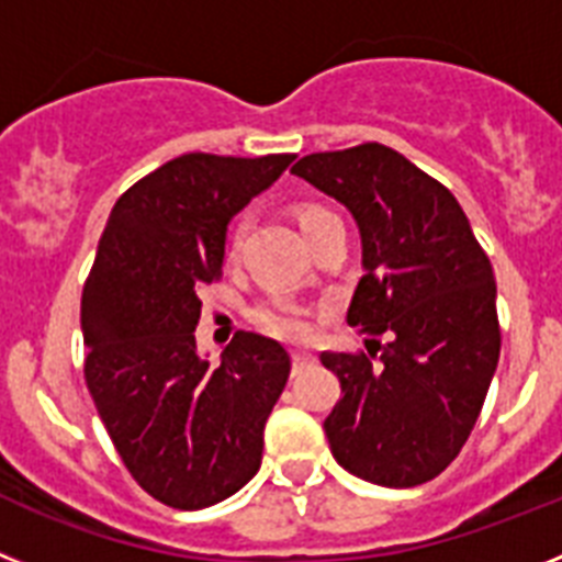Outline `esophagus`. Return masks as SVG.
Returning <instances> with one entry per match:
<instances>
[{
    "mask_svg": "<svg viewBox=\"0 0 562 562\" xmlns=\"http://www.w3.org/2000/svg\"><path fill=\"white\" fill-rule=\"evenodd\" d=\"M291 362H294V374H296V371H303L305 366H311L314 357H311L308 351H291Z\"/></svg>",
    "mask_w": 562,
    "mask_h": 562,
    "instance_id": "esophagus-1",
    "label": "esophagus"
}]
</instances>
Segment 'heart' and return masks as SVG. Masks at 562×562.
<instances>
[{"label":"heart","mask_w":562,"mask_h":562,"mask_svg":"<svg viewBox=\"0 0 562 562\" xmlns=\"http://www.w3.org/2000/svg\"><path fill=\"white\" fill-rule=\"evenodd\" d=\"M294 220L308 243L317 231L325 228V225L339 223L331 211L317 205V202H300V205H294ZM243 237L245 225L237 223L231 228L228 245H225V259H228V262H234V259L239 257ZM251 319L262 328V331L273 334V337L280 339H308L311 334H314V314H311L308 305L285 300V296H271L266 303H259L257 308L251 311Z\"/></svg>","instance_id":"1"}]
</instances>
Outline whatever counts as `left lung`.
Segmentation results:
<instances>
[{
	"label": "left lung",
	"instance_id": "1",
	"mask_svg": "<svg viewBox=\"0 0 562 562\" xmlns=\"http://www.w3.org/2000/svg\"><path fill=\"white\" fill-rule=\"evenodd\" d=\"M291 173L342 202L362 237L346 319L369 351L319 353L342 385L323 423L334 460L389 488L428 483L465 446L497 369L492 262L454 193L394 148L308 154Z\"/></svg>",
	"mask_w": 562,
	"mask_h": 562
}]
</instances>
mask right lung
Instances as JSON below:
<instances>
[{
	"mask_svg": "<svg viewBox=\"0 0 562 562\" xmlns=\"http://www.w3.org/2000/svg\"><path fill=\"white\" fill-rule=\"evenodd\" d=\"M294 154H182L122 193L82 289L85 383L131 477L193 512L239 492L289 383V351L237 331L211 369L196 353L202 294L223 280L225 231Z\"/></svg>",
	"mask_w": 562,
	"mask_h": 562,
	"instance_id": "obj_1",
	"label": "right lung"
}]
</instances>
